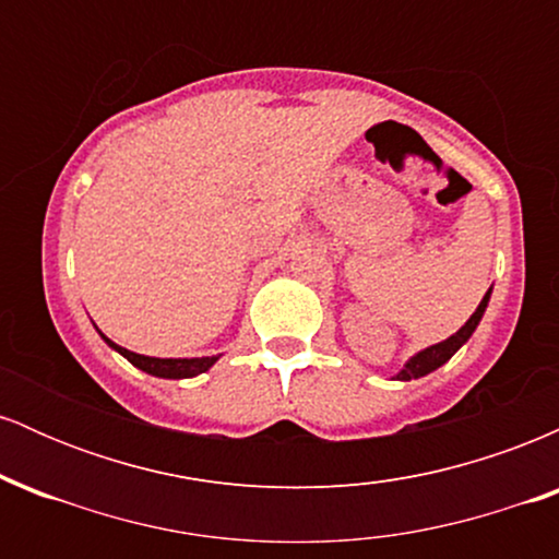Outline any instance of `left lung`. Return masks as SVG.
<instances>
[{
	"label": "left lung",
	"instance_id": "1",
	"mask_svg": "<svg viewBox=\"0 0 559 559\" xmlns=\"http://www.w3.org/2000/svg\"><path fill=\"white\" fill-rule=\"evenodd\" d=\"M489 297H491V288H489V292H486V297L480 299V305L476 307V312H473L471 320H467V323L457 333H454V336H449L447 342H439V344L428 346V349H423L415 357H409L407 365H404L400 373H396V381H413V378L428 376V373H431V370L441 368V365H444L449 357H452L454 352H457L460 346H463L467 338L473 336V331H476V325L480 323V318H484L486 305H489Z\"/></svg>",
	"mask_w": 559,
	"mask_h": 559
}]
</instances>
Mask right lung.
I'll use <instances>...</instances> for the list:
<instances>
[{"instance_id": "add662e5", "label": "right lung", "mask_w": 559, "mask_h": 559, "mask_svg": "<svg viewBox=\"0 0 559 559\" xmlns=\"http://www.w3.org/2000/svg\"><path fill=\"white\" fill-rule=\"evenodd\" d=\"M102 338H105V342L110 344L115 352H120V355H123L128 362L136 365V368L144 370V373L157 376V378H191V376L204 373V370H210L217 362V357H191V360H159V357L136 355V352H131V349H126V346H118L115 342H110L107 336H102Z\"/></svg>"}]
</instances>
